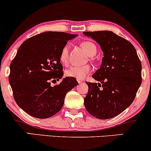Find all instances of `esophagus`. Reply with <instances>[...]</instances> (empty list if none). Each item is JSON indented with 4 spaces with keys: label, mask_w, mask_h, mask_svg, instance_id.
<instances>
[{
    "label": "esophagus",
    "mask_w": 151,
    "mask_h": 151,
    "mask_svg": "<svg viewBox=\"0 0 151 151\" xmlns=\"http://www.w3.org/2000/svg\"><path fill=\"white\" fill-rule=\"evenodd\" d=\"M77 81H78V83H81L83 82V81H81V80H78Z\"/></svg>",
    "instance_id": "esophagus-1"
}]
</instances>
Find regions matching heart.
I'll return each instance as SVG.
<instances>
[{"mask_svg": "<svg viewBox=\"0 0 151 151\" xmlns=\"http://www.w3.org/2000/svg\"><path fill=\"white\" fill-rule=\"evenodd\" d=\"M81 46L86 51L89 57L93 56L97 52L96 45L91 41H83L81 43ZM68 45H65L62 48L60 55V60L63 65L68 64ZM91 68L89 65H83V66H73L72 68L68 69L65 72V74L68 77L76 78L79 80H82L86 77L87 74L90 73Z\"/></svg>", "mask_w": 151, "mask_h": 151, "instance_id": "obj_1", "label": "heart"}]
</instances>
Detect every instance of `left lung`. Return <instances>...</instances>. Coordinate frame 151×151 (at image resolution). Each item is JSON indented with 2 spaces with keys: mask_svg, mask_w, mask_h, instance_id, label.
I'll use <instances>...</instances> for the list:
<instances>
[{
  "mask_svg": "<svg viewBox=\"0 0 151 151\" xmlns=\"http://www.w3.org/2000/svg\"><path fill=\"white\" fill-rule=\"evenodd\" d=\"M103 52L101 67L92 75L99 83L86 82V110L98 119H110L132 104L141 84V63L127 40L110 31L83 32Z\"/></svg>",
  "mask_w": 151,
  "mask_h": 151,
  "instance_id": "1",
  "label": "left lung"
}]
</instances>
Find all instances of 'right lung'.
Returning a JSON list of instances; mask_svg holds the SVG:
<instances>
[{
    "label": "right lung",
    "instance_id": "obj_1",
    "mask_svg": "<svg viewBox=\"0 0 151 151\" xmlns=\"http://www.w3.org/2000/svg\"><path fill=\"white\" fill-rule=\"evenodd\" d=\"M77 34L46 32L24 41L11 62L9 82L18 106L32 117L46 119L58 113L77 79L65 77L53 87L51 81L64 75L60 60L62 48Z\"/></svg>",
    "mask_w": 151,
    "mask_h": 151
}]
</instances>
